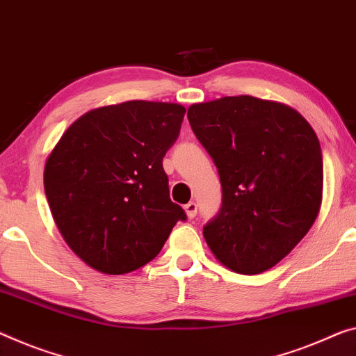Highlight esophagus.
I'll return each mask as SVG.
<instances>
[{"instance_id":"esophagus-1","label":"esophagus","mask_w":356,"mask_h":356,"mask_svg":"<svg viewBox=\"0 0 356 356\" xmlns=\"http://www.w3.org/2000/svg\"><path fill=\"white\" fill-rule=\"evenodd\" d=\"M184 211H186V216H188L189 220H193V218L197 215V204H195V202H188V204L184 205Z\"/></svg>"}]
</instances>
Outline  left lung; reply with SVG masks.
I'll return each instance as SVG.
<instances>
[{
  "label": "left lung",
  "mask_w": 356,
  "mask_h": 356,
  "mask_svg": "<svg viewBox=\"0 0 356 356\" xmlns=\"http://www.w3.org/2000/svg\"><path fill=\"white\" fill-rule=\"evenodd\" d=\"M191 129L220 173L222 207L204 227L215 258L254 275L280 262L309 232L323 199V159L296 109L251 95L188 108Z\"/></svg>",
  "instance_id": "8db88e82"
}]
</instances>
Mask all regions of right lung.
I'll return each mask as SVG.
<instances>
[{"mask_svg":"<svg viewBox=\"0 0 356 356\" xmlns=\"http://www.w3.org/2000/svg\"><path fill=\"white\" fill-rule=\"evenodd\" d=\"M186 108L132 100L90 109L47 156L44 191L68 247L87 266L122 275L154 259L184 210L168 195L162 159Z\"/></svg>","mask_w":356,"mask_h":356,"instance_id":"add662e5","label":"right lung"}]
</instances>
